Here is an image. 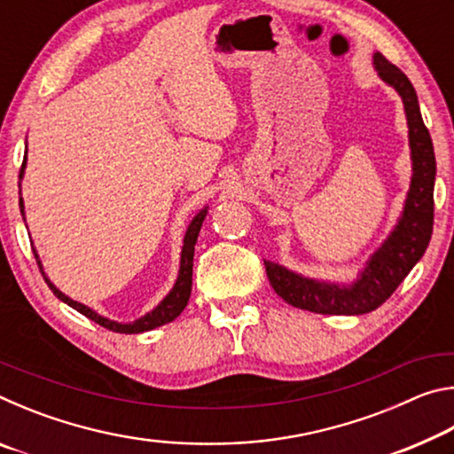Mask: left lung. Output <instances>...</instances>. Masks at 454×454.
<instances>
[{
    "mask_svg": "<svg viewBox=\"0 0 454 454\" xmlns=\"http://www.w3.org/2000/svg\"><path fill=\"white\" fill-rule=\"evenodd\" d=\"M374 67L380 78L403 98L412 158L411 190L406 194L403 216L390 236L374 252L366 268L348 286L304 278L286 268L264 260L268 280L284 302L317 314H366L387 302L412 266L425 254L433 236L434 176L436 162L433 140L422 121L419 98L411 80L395 64L374 53Z\"/></svg>",
    "mask_w": 454,
    "mask_h": 454,
    "instance_id": "1",
    "label": "left lung"
}]
</instances>
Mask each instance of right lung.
Here are the masks:
<instances>
[{
  "instance_id": "add662e5",
  "label": "right lung",
  "mask_w": 454,
  "mask_h": 454,
  "mask_svg": "<svg viewBox=\"0 0 454 454\" xmlns=\"http://www.w3.org/2000/svg\"><path fill=\"white\" fill-rule=\"evenodd\" d=\"M24 170H26V158H24V164H21V170H20V180L24 178ZM20 210H21V214H24V200H21V198H20ZM206 212H208L206 208L200 210L196 216H194V220L190 222V226L186 230V236H184V246H182L178 280H176L174 288L170 290V294H168L164 301L160 302L152 312L145 314V317L137 318L134 322H128V325H121V322H116V320H107L104 317H99L98 312L88 309V306H83L80 302L72 301V298H67L64 292H59L56 286H53L48 276L43 274V268H42V262H40V256H37V252H34V254H35V260H37V266H40V270L43 274V280L48 282V286L51 288L53 294H56L61 302H66L67 306H72L74 310H78L86 318L98 322L99 326L112 330V333L140 334V333H145V330H153V328H158V326H162V325H168V322H172L174 318H178L180 312L186 309V304L190 301V292H192V266H194V246H196V240H198L200 228H202V222L206 218Z\"/></svg>"
}]
</instances>
